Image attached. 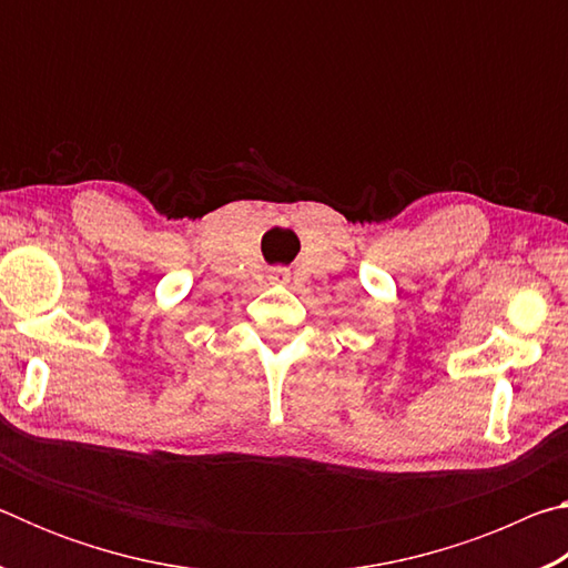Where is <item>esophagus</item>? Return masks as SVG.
<instances>
[{
    "instance_id": "esophagus-1",
    "label": "esophagus",
    "mask_w": 568,
    "mask_h": 568,
    "mask_svg": "<svg viewBox=\"0 0 568 568\" xmlns=\"http://www.w3.org/2000/svg\"><path fill=\"white\" fill-rule=\"evenodd\" d=\"M267 277H271V283H275V285H285L287 281H291V271H287V267H273Z\"/></svg>"
}]
</instances>
